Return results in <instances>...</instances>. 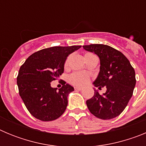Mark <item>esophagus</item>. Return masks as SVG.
<instances>
[{
    "instance_id": "1",
    "label": "esophagus",
    "mask_w": 146,
    "mask_h": 146,
    "mask_svg": "<svg viewBox=\"0 0 146 146\" xmlns=\"http://www.w3.org/2000/svg\"><path fill=\"white\" fill-rule=\"evenodd\" d=\"M74 89H75V90H77V91H82L83 88H82V87H78V86H76V87H74Z\"/></svg>"
}]
</instances>
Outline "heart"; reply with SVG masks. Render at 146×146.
Listing matches in <instances>:
<instances>
[{"label":"heart","mask_w":146,"mask_h":146,"mask_svg":"<svg viewBox=\"0 0 146 146\" xmlns=\"http://www.w3.org/2000/svg\"><path fill=\"white\" fill-rule=\"evenodd\" d=\"M94 55V54L91 53H86L85 54L84 58L85 59L87 58L91 57ZM89 79H90V76L88 73L86 72H76L72 73L69 77V82L72 83V84L74 85V86H84L88 82Z\"/></svg>","instance_id":"heart-1"}]
</instances>
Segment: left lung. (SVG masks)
I'll list each match as a JSON object with an SVG mask.
<instances>
[{"instance_id":"1","label":"left lung","mask_w":146,"mask_h":146,"mask_svg":"<svg viewBox=\"0 0 146 146\" xmlns=\"http://www.w3.org/2000/svg\"><path fill=\"white\" fill-rule=\"evenodd\" d=\"M94 52L100 60V71L94 82V86L106 87V92L94 95L86 101L89 111L97 118L109 120L118 116L125 109L133 94L136 84L135 69L129 60L118 50L105 44L82 46Z\"/></svg>"}]
</instances>
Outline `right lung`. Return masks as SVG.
I'll return each instance as SVG.
<instances>
[{
	"mask_svg": "<svg viewBox=\"0 0 146 146\" xmlns=\"http://www.w3.org/2000/svg\"><path fill=\"white\" fill-rule=\"evenodd\" d=\"M81 46L52 47L34 52L20 66L17 77L19 94L30 113L36 118L50 121L65 112L68 96L74 88L64 81L63 86L51 87V82L64 73L67 57Z\"/></svg>",
	"mask_w": 146,
	"mask_h": 146,
	"instance_id": "1",
	"label": "right lung"
}]
</instances>
